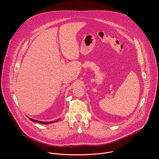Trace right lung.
Wrapping results in <instances>:
<instances>
[{
    "mask_svg": "<svg viewBox=\"0 0 159 159\" xmlns=\"http://www.w3.org/2000/svg\"><path fill=\"white\" fill-rule=\"evenodd\" d=\"M30 120L32 121H34V122H36V123H42V124H49V123H53V121H51V122H43V121H38V120H33V119H31V118H30ZM57 121H55V122H57Z\"/></svg>",
    "mask_w": 159,
    "mask_h": 159,
    "instance_id": "obj_1",
    "label": "right lung"
}]
</instances>
